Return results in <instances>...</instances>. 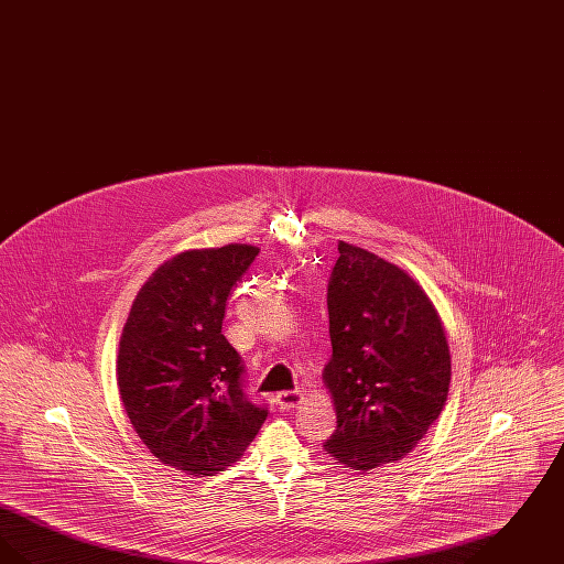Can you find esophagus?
<instances>
[{
	"label": "esophagus",
	"mask_w": 564,
	"mask_h": 564,
	"mask_svg": "<svg viewBox=\"0 0 564 564\" xmlns=\"http://www.w3.org/2000/svg\"><path fill=\"white\" fill-rule=\"evenodd\" d=\"M300 400H302V395L297 391H283V393H279L274 398V402H276L281 410H292V408L300 403Z\"/></svg>",
	"instance_id": "34e87169"
}]
</instances>
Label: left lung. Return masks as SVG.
Listing matches in <instances>:
<instances>
[{"label": "left lung", "instance_id": "left-lung-1", "mask_svg": "<svg viewBox=\"0 0 564 564\" xmlns=\"http://www.w3.org/2000/svg\"><path fill=\"white\" fill-rule=\"evenodd\" d=\"M327 283L332 359L323 370L336 408L325 453L357 471L416 448L451 387V350L425 290L405 270L338 242Z\"/></svg>", "mask_w": 564, "mask_h": 564}]
</instances>
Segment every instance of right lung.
I'll return each mask as SVG.
<instances>
[{
    "label": "right lung",
    "mask_w": 564,
    "mask_h": 564,
    "mask_svg": "<svg viewBox=\"0 0 564 564\" xmlns=\"http://www.w3.org/2000/svg\"><path fill=\"white\" fill-rule=\"evenodd\" d=\"M258 247L189 249L143 283L118 350L131 425L161 463L214 476L239 460L269 416L242 391L241 355L221 334L226 300Z\"/></svg>",
    "instance_id": "obj_1"
}]
</instances>
